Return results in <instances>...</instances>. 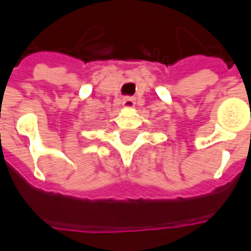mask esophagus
I'll use <instances>...</instances> for the list:
<instances>
[{
	"label": "esophagus",
	"mask_w": 251,
	"mask_h": 251,
	"mask_svg": "<svg viewBox=\"0 0 251 251\" xmlns=\"http://www.w3.org/2000/svg\"><path fill=\"white\" fill-rule=\"evenodd\" d=\"M124 105H125L126 107H134V105H135L134 98H133V97H126L125 100H124Z\"/></svg>",
	"instance_id": "esophagus-1"
}]
</instances>
